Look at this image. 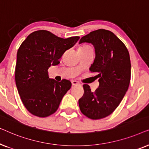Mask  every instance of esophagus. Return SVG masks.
I'll use <instances>...</instances> for the list:
<instances>
[{
	"label": "esophagus",
	"mask_w": 149,
	"mask_h": 149,
	"mask_svg": "<svg viewBox=\"0 0 149 149\" xmlns=\"http://www.w3.org/2000/svg\"><path fill=\"white\" fill-rule=\"evenodd\" d=\"M72 85H74V86H75V85H80V83L78 82V81H72Z\"/></svg>",
	"instance_id": "34e87169"
}]
</instances>
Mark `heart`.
Wrapping results in <instances>:
<instances>
[{"label":"heart","instance_id":"1","mask_svg":"<svg viewBox=\"0 0 149 149\" xmlns=\"http://www.w3.org/2000/svg\"><path fill=\"white\" fill-rule=\"evenodd\" d=\"M89 47V46H87V45H85V46H83V47H81L80 48H85V47Z\"/></svg>","mask_w":149,"mask_h":149}]
</instances>
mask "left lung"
Returning <instances> with one entry per match:
<instances>
[{"mask_svg":"<svg viewBox=\"0 0 149 149\" xmlns=\"http://www.w3.org/2000/svg\"><path fill=\"white\" fill-rule=\"evenodd\" d=\"M85 42L94 47L95 57L89 70L97 73L99 87L93 92L88 85H83L79 108L89 119H102L117 109L127 91L131 78L130 54L123 42L109 30L91 32L79 44Z\"/></svg>","mask_w":149,"mask_h":149,"instance_id":"1","label":"left lung"}]
</instances>
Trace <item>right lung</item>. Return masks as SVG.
<instances>
[{"label": "right lung", "mask_w": 149, "mask_h": 149, "mask_svg": "<svg viewBox=\"0 0 149 149\" xmlns=\"http://www.w3.org/2000/svg\"><path fill=\"white\" fill-rule=\"evenodd\" d=\"M80 37H58L47 30L28 36L17 53L15 79L18 93L26 109L39 117H48L58 110L62 97L70 89L71 82H57L49 79L47 70L60 64L66 50Z\"/></svg>", "instance_id": "right-lung-1"}]
</instances>
